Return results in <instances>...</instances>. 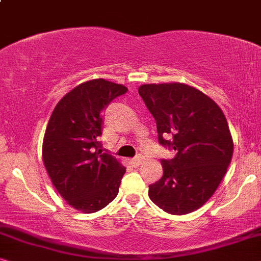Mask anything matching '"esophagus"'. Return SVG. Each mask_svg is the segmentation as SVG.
<instances>
[{"label": "esophagus", "mask_w": 261, "mask_h": 261, "mask_svg": "<svg viewBox=\"0 0 261 261\" xmlns=\"http://www.w3.org/2000/svg\"><path fill=\"white\" fill-rule=\"evenodd\" d=\"M142 156L141 155H138V156H135V158H133L130 160V163H132V165H133L134 167H139L140 166V164L142 163Z\"/></svg>", "instance_id": "1"}]
</instances>
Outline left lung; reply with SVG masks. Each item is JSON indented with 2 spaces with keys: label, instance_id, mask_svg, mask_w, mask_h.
Returning <instances> with one entry per match:
<instances>
[{
  "label": "left lung",
  "instance_id": "left-lung-1",
  "mask_svg": "<svg viewBox=\"0 0 261 261\" xmlns=\"http://www.w3.org/2000/svg\"><path fill=\"white\" fill-rule=\"evenodd\" d=\"M139 95L156 122L159 144L176 151L162 159L163 177L149 185L164 212H195L214 195L233 155V139L220 107L187 84H144Z\"/></svg>",
  "mask_w": 261,
  "mask_h": 261
}]
</instances>
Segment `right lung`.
Wrapping results in <instances>:
<instances>
[{"label": "right lung", "instance_id": "add662e5", "mask_svg": "<svg viewBox=\"0 0 261 261\" xmlns=\"http://www.w3.org/2000/svg\"><path fill=\"white\" fill-rule=\"evenodd\" d=\"M121 84L92 80L64 96L53 110L42 142V159L60 196L74 209L98 212L119 194L126 167L103 152L102 113L126 94Z\"/></svg>", "mask_w": 261, "mask_h": 261}]
</instances>
